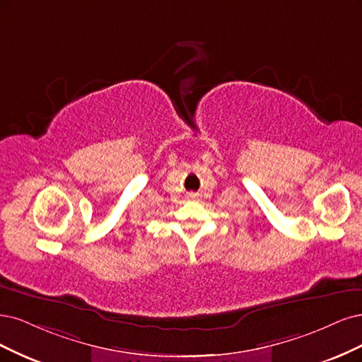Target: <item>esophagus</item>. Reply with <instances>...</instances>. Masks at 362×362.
<instances>
[{
	"label": "esophagus",
	"instance_id": "esophagus-1",
	"mask_svg": "<svg viewBox=\"0 0 362 362\" xmlns=\"http://www.w3.org/2000/svg\"><path fill=\"white\" fill-rule=\"evenodd\" d=\"M189 198H192V200H194V198H195V194H189Z\"/></svg>",
	"mask_w": 362,
	"mask_h": 362
}]
</instances>
